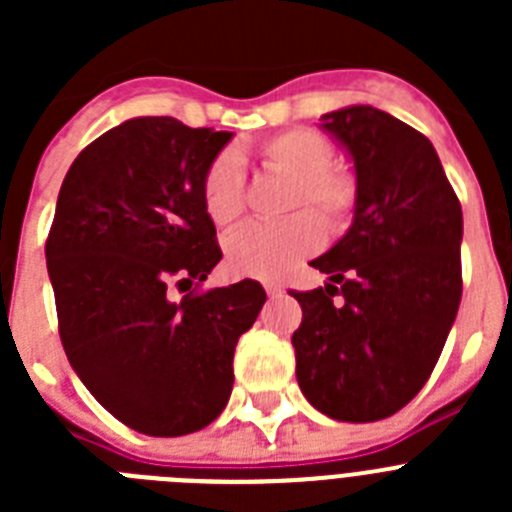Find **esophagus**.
I'll use <instances>...</instances> for the list:
<instances>
[{
    "mask_svg": "<svg viewBox=\"0 0 512 512\" xmlns=\"http://www.w3.org/2000/svg\"><path fill=\"white\" fill-rule=\"evenodd\" d=\"M264 289H266V295H269V297H277V295H282V292H284L282 284H277V282H266Z\"/></svg>",
    "mask_w": 512,
    "mask_h": 512,
    "instance_id": "obj_1",
    "label": "esophagus"
}]
</instances>
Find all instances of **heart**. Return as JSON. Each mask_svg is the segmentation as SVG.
Returning a JSON list of instances; mask_svg holds the SVG:
<instances>
[{
    "instance_id": "b5f03b06",
    "label": "heart",
    "mask_w": 512,
    "mask_h": 512,
    "mask_svg": "<svg viewBox=\"0 0 512 512\" xmlns=\"http://www.w3.org/2000/svg\"><path fill=\"white\" fill-rule=\"evenodd\" d=\"M266 174L282 176L289 187L282 212L287 220L274 225H248L225 241L230 269L243 277L277 279L295 269L330 233L346 228L359 207V176L330 161L333 148L315 130L292 128L274 133L256 146ZM202 202L217 228H233L246 212V176L233 153L217 156L202 179ZM296 215L292 216L291 212Z\"/></svg>"
}]
</instances>
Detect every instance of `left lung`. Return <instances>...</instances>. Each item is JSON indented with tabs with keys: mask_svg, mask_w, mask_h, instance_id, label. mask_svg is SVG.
<instances>
[{
	"mask_svg": "<svg viewBox=\"0 0 512 512\" xmlns=\"http://www.w3.org/2000/svg\"><path fill=\"white\" fill-rule=\"evenodd\" d=\"M323 120L354 158L361 194L348 233L310 261L333 284L292 292L297 382L328 418L372 423L405 408L441 356L461 302L464 223L423 133L369 104Z\"/></svg>",
	"mask_w": 512,
	"mask_h": 512,
	"instance_id": "8db88e82",
	"label": "left lung"
}]
</instances>
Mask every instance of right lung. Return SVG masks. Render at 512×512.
<instances>
[{
	"label": "right lung",
	"instance_id": "obj_1",
	"mask_svg": "<svg viewBox=\"0 0 512 512\" xmlns=\"http://www.w3.org/2000/svg\"><path fill=\"white\" fill-rule=\"evenodd\" d=\"M228 140L135 117L89 143L58 192L45 259L63 351L99 405L146 436L223 413L235 343L266 302L253 279L197 289L223 259L202 179Z\"/></svg>",
	"mask_w": 512,
	"mask_h": 512
}]
</instances>
